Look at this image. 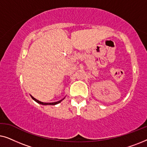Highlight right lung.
Returning <instances> with one entry per match:
<instances>
[{"label": "right lung", "mask_w": 147, "mask_h": 147, "mask_svg": "<svg viewBox=\"0 0 147 147\" xmlns=\"http://www.w3.org/2000/svg\"><path fill=\"white\" fill-rule=\"evenodd\" d=\"M31 97L32 98V99H33V100H35V101L36 102H37L38 104H42V105H56V104H59V103H60V102H61L62 100H63V99H62V100H59V101H58V102H51V103H46V102H41V101H39V100H37V99H35V98L34 97H33V96H32L31 95Z\"/></svg>", "instance_id": "1"}]
</instances>
